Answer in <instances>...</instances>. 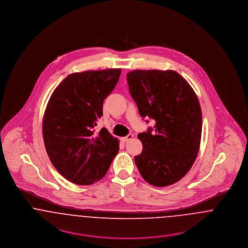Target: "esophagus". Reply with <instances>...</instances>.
I'll list each match as a JSON object with an SVG mask.
<instances>
[{"label":"esophagus","instance_id":"1","mask_svg":"<svg viewBox=\"0 0 248 248\" xmlns=\"http://www.w3.org/2000/svg\"><path fill=\"white\" fill-rule=\"evenodd\" d=\"M133 138H134V135H133V134H128L126 137L122 138V139H121V140L123 142H127L129 141L130 140H132Z\"/></svg>","mask_w":248,"mask_h":248}]
</instances>
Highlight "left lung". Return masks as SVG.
<instances>
[{
    "label": "left lung",
    "instance_id": "8db88e82",
    "mask_svg": "<svg viewBox=\"0 0 248 248\" xmlns=\"http://www.w3.org/2000/svg\"><path fill=\"white\" fill-rule=\"evenodd\" d=\"M126 78L140 116L155 122L154 132L149 128L138 135L143 145L141 154L135 157L138 169L153 186L174 184L189 172L199 152L198 97L177 71L136 70Z\"/></svg>",
    "mask_w": 248,
    "mask_h": 248
}]
</instances>
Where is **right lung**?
Returning <instances> with one entry per match:
<instances>
[{"instance_id": "obj_1", "label": "right lung", "mask_w": 248, "mask_h": 248, "mask_svg": "<svg viewBox=\"0 0 248 248\" xmlns=\"http://www.w3.org/2000/svg\"><path fill=\"white\" fill-rule=\"evenodd\" d=\"M121 69L76 72L51 95L43 120L50 161L59 173L78 185H91L106 175L119 141L106 128L95 134L103 102L118 83Z\"/></svg>"}]
</instances>
